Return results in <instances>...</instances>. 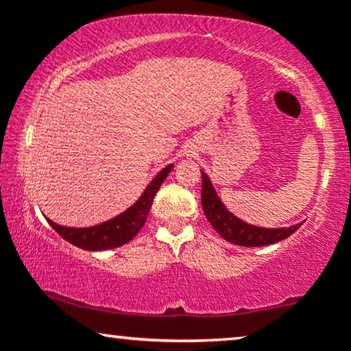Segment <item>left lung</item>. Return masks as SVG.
Wrapping results in <instances>:
<instances>
[{"label": "left lung", "instance_id": "obj_1", "mask_svg": "<svg viewBox=\"0 0 351 351\" xmlns=\"http://www.w3.org/2000/svg\"><path fill=\"white\" fill-rule=\"evenodd\" d=\"M203 176V184H201V204L203 211L206 215L211 226L216 229V232L228 243L245 245V247H259V245H269L279 243L282 239H287L289 236L299 229L302 224H295L291 228H279V229H265L259 226H251L244 223L239 217L232 216L231 213L224 208L221 199L217 198L215 188L211 181L206 176V173L201 171Z\"/></svg>", "mask_w": 351, "mask_h": 351}]
</instances>
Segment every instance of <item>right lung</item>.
Here are the masks:
<instances>
[{"label":"right lung","instance_id":"add662e5","mask_svg":"<svg viewBox=\"0 0 351 351\" xmlns=\"http://www.w3.org/2000/svg\"><path fill=\"white\" fill-rule=\"evenodd\" d=\"M171 168L173 165H168L167 168H163V170L153 178L152 183L148 184L145 193L140 196V199L136 201L134 206L128 208L127 211L114 217V219L107 221V223H102L94 228L80 229L59 226V224L52 223L51 219H47V223H49L52 229H54L60 237H64L67 243L77 245L80 249H86V251H104V249H114L122 244L130 243V241L138 234L140 229L143 228L148 213H150L153 198H155L156 191L162 186V183L168 176V173L171 171Z\"/></svg>","mask_w":351,"mask_h":351}]
</instances>
